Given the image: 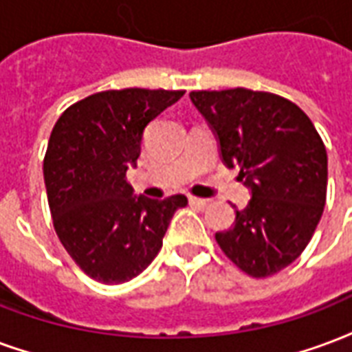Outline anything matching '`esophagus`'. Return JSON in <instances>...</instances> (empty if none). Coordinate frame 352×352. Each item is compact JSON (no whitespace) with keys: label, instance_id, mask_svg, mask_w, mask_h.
<instances>
[{"label":"esophagus","instance_id":"1","mask_svg":"<svg viewBox=\"0 0 352 352\" xmlns=\"http://www.w3.org/2000/svg\"><path fill=\"white\" fill-rule=\"evenodd\" d=\"M188 201L192 207H197V209H205V207H209V199H201V197H196V196H190Z\"/></svg>","mask_w":352,"mask_h":352}]
</instances>
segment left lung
Masks as SVG:
<instances>
[{"label": "left lung", "instance_id": "obj_1", "mask_svg": "<svg viewBox=\"0 0 352 352\" xmlns=\"http://www.w3.org/2000/svg\"><path fill=\"white\" fill-rule=\"evenodd\" d=\"M190 98L252 192L216 242L244 274L267 278L308 246L327 201L329 158L319 132L287 98L244 87L192 91Z\"/></svg>", "mask_w": 352, "mask_h": 352}]
</instances>
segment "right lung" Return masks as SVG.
I'll return each mask as SVG.
<instances>
[{"label":"right lung","instance_id":"obj_1","mask_svg":"<svg viewBox=\"0 0 352 352\" xmlns=\"http://www.w3.org/2000/svg\"><path fill=\"white\" fill-rule=\"evenodd\" d=\"M184 91L111 89L69 106L52 130L44 184L59 241L85 274L124 283L162 248L177 209L188 199L132 196L126 169L136 166L147 124Z\"/></svg>","mask_w":352,"mask_h":352}]
</instances>
